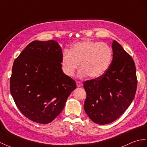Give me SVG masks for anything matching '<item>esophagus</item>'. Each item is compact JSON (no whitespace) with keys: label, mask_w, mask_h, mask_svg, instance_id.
Masks as SVG:
<instances>
[{"label":"esophagus","mask_w":147,"mask_h":147,"mask_svg":"<svg viewBox=\"0 0 147 147\" xmlns=\"http://www.w3.org/2000/svg\"><path fill=\"white\" fill-rule=\"evenodd\" d=\"M76 84H77V87H81L82 85H83V84H82L81 82H79V81H77Z\"/></svg>","instance_id":"esophagus-1"}]
</instances>
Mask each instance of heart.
<instances>
[{
  "label": "heart",
  "instance_id": "obj_1",
  "mask_svg": "<svg viewBox=\"0 0 147 147\" xmlns=\"http://www.w3.org/2000/svg\"><path fill=\"white\" fill-rule=\"evenodd\" d=\"M112 58V49L106 43L85 40L74 44L70 52H63L61 65L63 72L71 76L80 63V76L96 78L108 70Z\"/></svg>",
  "mask_w": 147,
  "mask_h": 147
}]
</instances>
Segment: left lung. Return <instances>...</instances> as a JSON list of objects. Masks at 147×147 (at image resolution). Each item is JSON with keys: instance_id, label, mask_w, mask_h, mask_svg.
<instances>
[{"instance_id": "left-lung-1", "label": "left lung", "mask_w": 147, "mask_h": 147, "mask_svg": "<svg viewBox=\"0 0 147 147\" xmlns=\"http://www.w3.org/2000/svg\"><path fill=\"white\" fill-rule=\"evenodd\" d=\"M113 59L105 73L84 82L87 94L84 110L94 122L105 125L122 115L134 99L137 87L133 59L117 41L112 43Z\"/></svg>"}]
</instances>
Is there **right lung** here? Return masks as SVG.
<instances>
[{
  "label": "right lung",
  "instance_id": "right-lung-1",
  "mask_svg": "<svg viewBox=\"0 0 147 147\" xmlns=\"http://www.w3.org/2000/svg\"><path fill=\"white\" fill-rule=\"evenodd\" d=\"M58 42L34 40L14 60L10 90L23 115L47 124L62 112L76 84L62 70Z\"/></svg>",
  "mask_w": 147,
  "mask_h": 147
}]
</instances>
